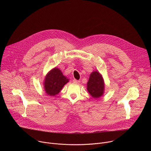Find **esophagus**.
<instances>
[{
    "label": "esophagus",
    "instance_id": "obj_1",
    "mask_svg": "<svg viewBox=\"0 0 151 151\" xmlns=\"http://www.w3.org/2000/svg\"><path fill=\"white\" fill-rule=\"evenodd\" d=\"M73 82L74 83H79V82H80V81H79L76 80V79H75L73 80Z\"/></svg>",
    "mask_w": 151,
    "mask_h": 151
}]
</instances>
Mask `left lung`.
Here are the masks:
<instances>
[{"label":"left lung","mask_w":151,"mask_h":151,"mask_svg":"<svg viewBox=\"0 0 151 151\" xmlns=\"http://www.w3.org/2000/svg\"><path fill=\"white\" fill-rule=\"evenodd\" d=\"M87 91L94 99L101 97L104 92V82L102 75L98 71H93L87 82Z\"/></svg>","instance_id":"1"}]
</instances>
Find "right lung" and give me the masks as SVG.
<instances>
[{"instance_id": "1", "label": "right lung", "mask_w": 151, "mask_h": 151, "mask_svg": "<svg viewBox=\"0 0 151 151\" xmlns=\"http://www.w3.org/2000/svg\"><path fill=\"white\" fill-rule=\"evenodd\" d=\"M69 79L64 76L62 72L57 68L51 69L46 75L44 81L45 93L50 96L58 94L64 85L69 82Z\"/></svg>"}]
</instances>
